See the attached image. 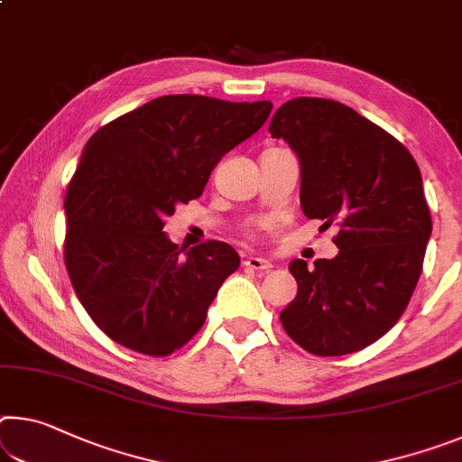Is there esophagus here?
<instances>
[{
  "instance_id": "34e87169",
  "label": "esophagus",
  "mask_w": 462,
  "mask_h": 462,
  "mask_svg": "<svg viewBox=\"0 0 462 462\" xmlns=\"http://www.w3.org/2000/svg\"><path fill=\"white\" fill-rule=\"evenodd\" d=\"M243 265L248 269H254V271H269L271 267H273L271 265V261L263 259V257H246Z\"/></svg>"
}]
</instances>
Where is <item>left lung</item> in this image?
<instances>
[{
    "instance_id": "left-lung-1",
    "label": "left lung",
    "mask_w": 462,
    "mask_h": 462,
    "mask_svg": "<svg viewBox=\"0 0 462 462\" xmlns=\"http://www.w3.org/2000/svg\"><path fill=\"white\" fill-rule=\"evenodd\" d=\"M269 134L300 160L304 216L339 226L333 259L290 263L298 294L282 325L314 356L354 354L397 323L421 275L431 216L420 166L391 134L327 98L288 100Z\"/></svg>"
}]
</instances>
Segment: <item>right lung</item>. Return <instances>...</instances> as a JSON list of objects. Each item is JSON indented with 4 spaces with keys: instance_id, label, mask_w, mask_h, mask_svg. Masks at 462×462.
<instances>
[{
    "instance_id": "1",
    "label": "right lung",
    "mask_w": 462,
    "mask_h": 462,
    "mask_svg": "<svg viewBox=\"0 0 462 462\" xmlns=\"http://www.w3.org/2000/svg\"><path fill=\"white\" fill-rule=\"evenodd\" d=\"M269 100L160 97L98 129L65 195V267L94 323L145 356L199 331L219 285L240 265L219 240L185 251L164 230L197 199L216 164L263 127Z\"/></svg>"
}]
</instances>
